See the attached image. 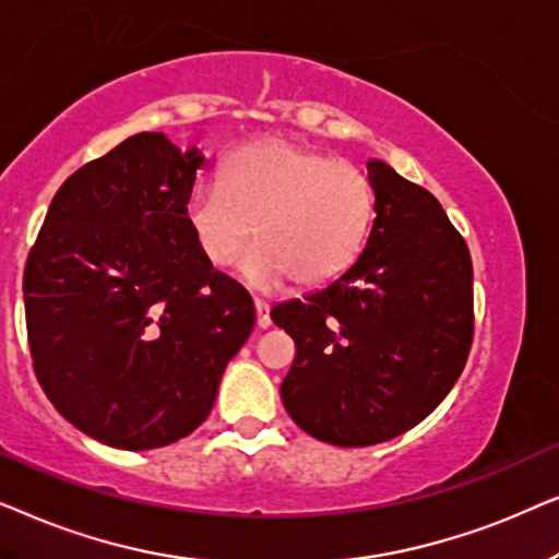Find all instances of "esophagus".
I'll return each instance as SVG.
<instances>
[{
  "instance_id": "esophagus-1",
  "label": "esophagus",
  "mask_w": 559,
  "mask_h": 559,
  "mask_svg": "<svg viewBox=\"0 0 559 559\" xmlns=\"http://www.w3.org/2000/svg\"><path fill=\"white\" fill-rule=\"evenodd\" d=\"M255 317H258L260 330H267V326H271V307H267L265 301L255 299Z\"/></svg>"
}]
</instances>
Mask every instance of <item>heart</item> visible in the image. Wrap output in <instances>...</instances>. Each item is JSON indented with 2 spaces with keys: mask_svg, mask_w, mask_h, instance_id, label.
Here are the masks:
<instances>
[{
  "mask_svg": "<svg viewBox=\"0 0 559 559\" xmlns=\"http://www.w3.org/2000/svg\"><path fill=\"white\" fill-rule=\"evenodd\" d=\"M373 217L368 178L349 163L267 138L240 147L219 183H199L186 222L206 263L233 265L252 237L240 271L271 288L292 275L296 286H322L345 273L366 242Z\"/></svg>",
  "mask_w": 559,
  "mask_h": 559,
  "instance_id": "1",
  "label": "heart"
}]
</instances>
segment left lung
<instances>
[{
	"instance_id": "obj_1",
	"label": "left lung",
	"mask_w": 559,
	"mask_h": 559,
	"mask_svg": "<svg viewBox=\"0 0 559 559\" xmlns=\"http://www.w3.org/2000/svg\"><path fill=\"white\" fill-rule=\"evenodd\" d=\"M368 183L376 217L355 263L271 311L296 342L281 401L337 448L393 440L427 419L473 342L471 252L442 204L378 158Z\"/></svg>"
}]
</instances>
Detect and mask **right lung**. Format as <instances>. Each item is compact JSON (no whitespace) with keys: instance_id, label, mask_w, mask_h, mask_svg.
I'll return each mask as SVG.
<instances>
[{"instance_id":"obj_1","label":"right lung","mask_w":559,"mask_h":559,"mask_svg":"<svg viewBox=\"0 0 559 559\" xmlns=\"http://www.w3.org/2000/svg\"><path fill=\"white\" fill-rule=\"evenodd\" d=\"M202 151L138 132L66 178L29 250L25 317L46 396L119 450L178 442L210 416L255 324L240 284L193 240Z\"/></svg>"}]
</instances>
